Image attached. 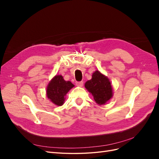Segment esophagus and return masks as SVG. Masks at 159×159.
I'll use <instances>...</instances> for the list:
<instances>
[{"instance_id": "esophagus-1", "label": "esophagus", "mask_w": 159, "mask_h": 159, "mask_svg": "<svg viewBox=\"0 0 159 159\" xmlns=\"http://www.w3.org/2000/svg\"><path fill=\"white\" fill-rule=\"evenodd\" d=\"M75 84L78 86H80V87H82V86L84 85V81H77V82H75Z\"/></svg>"}]
</instances>
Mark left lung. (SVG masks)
I'll return each instance as SVG.
<instances>
[{
  "mask_svg": "<svg viewBox=\"0 0 159 159\" xmlns=\"http://www.w3.org/2000/svg\"><path fill=\"white\" fill-rule=\"evenodd\" d=\"M85 88L99 105L105 104L113 97V88L109 80L98 70L93 72L92 78L86 81Z\"/></svg>",
  "mask_w": 159,
  "mask_h": 159,
  "instance_id": "1",
  "label": "left lung"
}]
</instances>
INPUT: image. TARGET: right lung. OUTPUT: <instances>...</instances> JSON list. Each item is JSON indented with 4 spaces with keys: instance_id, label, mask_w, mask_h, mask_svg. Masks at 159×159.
Returning <instances> with one entry per match:
<instances>
[{
    "instance_id": "1",
    "label": "right lung",
    "mask_w": 159,
    "mask_h": 159,
    "mask_svg": "<svg viewBox=\"0 0 159 159\" xmlns=\"http://www.w3.org/2000/svg\"><path fill=\"white\" fill-rule=\"evenodd\" d=\"M74 87L71 81H65L61 75H56L47 86V97L53 103L61 106L64 103L66 95Z\"/></svg>"
}]
</instances>
